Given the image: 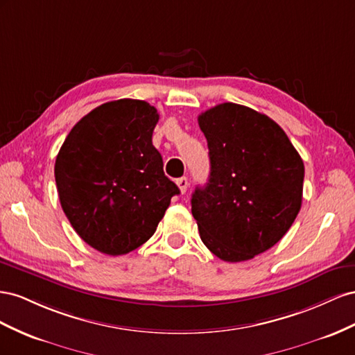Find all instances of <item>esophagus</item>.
<instances>
[{
    "instance_id": "obj_1",
    "label": "esophagus",
    "mask_w": 355,
    "mask_h": 355,
    "mask_svg": "<svg viewBox=\"0 0 355 355\" xmlns=\"http://www.w3.org/2000/svg\"><path fill=\"white\" fill-rule=\"evenodd\" d=\"M177 186H178V189H180V191H181V195H184L186 191H187V187H189V180H187L186 177L178 178V180H177Z\"/></svg>"
}]
</instances>
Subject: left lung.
<instances>
[{"mask_svg": "<svg viewBox=\"0 0 355 355\" xmlns=\"http://www.w3.org/2000/svg\"><path fill=\"white\" fill-rule=\"evenodd\" d=\"M211 172L191 195L199 235L225 261H245L287 234L302 207L305 166L266 114L234 103L199 114Z\"/></svg>", "mask_w": 355, "mask_h": 355, "instance_id": "8db88e82", "label": "left lung"}]
</instances>
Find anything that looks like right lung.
Masks as SVG:
<instances>
[{"label":"right lung","mask_w":355,"mask_h":355,"mask_svg":"<svg viewBox=\"0 0 355 355\" xmlns=\"http://www.w3.org/2000/svg\"><path fill=\"white\" fill-rule=\"evenodd\" d=\"M157 121L146 101H111L77 121L56 156L60 207L77 235L104 254L143 245L180 193L151 143Z\"/></svg>","instance_id":"right-lung-1"}]
</instances>
